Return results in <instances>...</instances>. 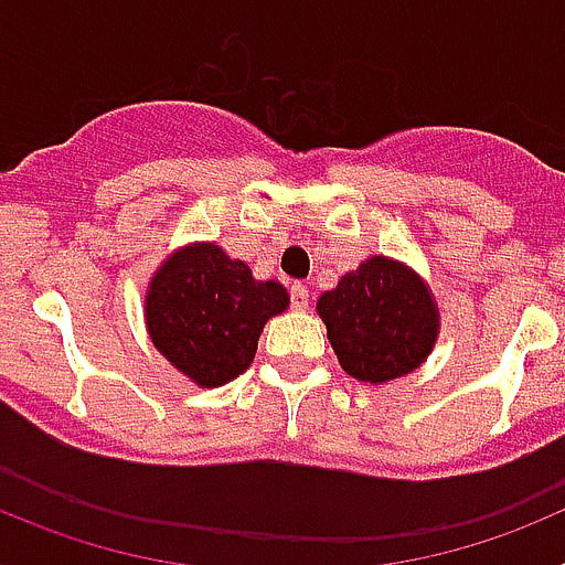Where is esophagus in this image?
<instances>
[{
	"mask_svg": "<svg viewBox=\"0 0 565 565\" xmlns=\"http://www.w3.org/2000/svg\"><path fill=\"white\" fill-rule=\"evenodd\" d=\"M291 306L297 308V311H306L308 308V288L302 286V282H294L291 286Z\"/></svg>",
	"mask_w": 565,
	"mask_h": 565,
	"instance_id": "1",
	"label": "esophagus"
}]
</instances>
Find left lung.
Returning <instances> with one entry per match:
<instances>
[{"instance_id": "8db88e82", "label": "left lung", "mask_w": 565, "mask_h": 565, "mask_svg": "<svg viewBox=\"0 0 565 565\" xmlns=\"http://www.w3.org/2000/svg\"><path fill=\"white\" fill-rule=\"evenodd\" d=\"M328 339L348 376L387 384L422 367L441 331L436 297L407 263L373 254L317 299Z\"/></svg>"}]
</instances>
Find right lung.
<instances>
[{"mask_svg": "<svg viewBox=\"0 0 565 565\" xmlns=\"http://www.w3.org/2000/svg\"><path fill=\"white\" fill-rule=\"evenodd\" d=\"M288 308L277 279H254L212 239L174 248L152 274L143 319L152 344L198 387H221L248 371L266 322Z\"/></svg>", "mask_w": 565, "mask_h": 565, "instance_id": "right-lung-1", "label": "right lung"}]
</instances>
